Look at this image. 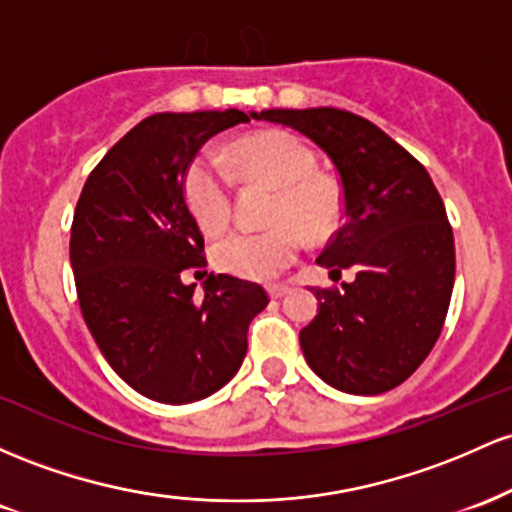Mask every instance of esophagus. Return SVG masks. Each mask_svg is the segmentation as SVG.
Instances as JSON below:
<instances>
[{
    "mask_svg": "<svg viewBox=\"0 0 512 512\" xmlns=\"http://www.w3.org/2000/svg\"><path fill=\"white\" fill-rule=\"evenodd\" d=\"M287 292H290V285H273V287H268V295H271V300H280V297H285Z\"/></svg>",
    "mask_w": 512,
    "mask_h": 512,
    "instance_id": "34e87169",
    "label": "esophagus"
}]
</instances>
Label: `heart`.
Listing matches in <instances>:
<instances>
[{
  "label": "heart",
  "instance_id": "1",
  "mask_svg": "<svg viewBox=\"0 0 512 512\" xmlns=\"http://www.w3.org/2000/svg\"><path fill=\"white\" fill-rule=\"evenodd\" d=\"M241 174L278 188L268 232H234L212 249V263L241 280L268 283L300 258L304 234L324 239L341 217L336 183L317 171V154L285 130L246 135L229 147ZM183 195L195 222L205 232H222L232 220V183L212 159L198 157L188 166Z\"/></svg>",
  "mask_w": 512,
  "mask_h": 512
}]
</instances>
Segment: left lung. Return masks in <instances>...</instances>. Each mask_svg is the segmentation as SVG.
<instances>
[{"label": "left lung", "mask_w": 512, "mask_h": 512, "mask_svg": "<svg viewBox=\"0 0 512 512\" xmlns=\"http://www.w3.org/2000/svg\"><path fill=\"white\" fill-rule=\"evenodd\" d=\"M324 149L343 188V227L317 258L343 290L317 287L319 314L300 331L307 365L346 394H382L409 380L445 324L455 239L421 162L370 120L338 108H268Z\"/></svg>", "instance_id": "8db88e82"}]
</instances>
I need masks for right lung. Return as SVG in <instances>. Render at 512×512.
Returning a JSON list of instances; mask_svg holds the SVG:
<instances>
[{"label":"right lung","mask_w":512,"mask_h":512,"mask_svg":"<svg viewBox=\"0 0 512 512\" xmlns=\"http://www.w3.org/2000/svg\"><path fill=\"white\" fill-rule=\"evenodd\" d=\"M237 108L154 113L106 152L72 220L70 261L84 321L103 358L135 392L191 404L237 375L261 285L210 275L203 295L186 268L205 266L203 234L183 195L198 149L249 123Z\"/></svg>","instance_id":"add662e5"}]
</instances>
